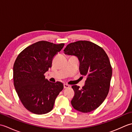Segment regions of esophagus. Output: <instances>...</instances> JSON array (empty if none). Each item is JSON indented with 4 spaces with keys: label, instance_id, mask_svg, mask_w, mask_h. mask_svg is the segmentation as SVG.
Here are the masks:
<instances>
[{
    "label": "esophagus",
    "instance_id": "esophagus-1",
    "mask_svg": "<svg viewBox=\"0 0 132 132\" xmlns=\"http://www.w3.org/2000/svg\"><path fill=\"white\" fill-rule=\"evenodd\" d=\"M63 86H64V88H68L70 87V86L69 85H67V84H64Z\"/></svg>",
    "mask_w": 132,
    "mask_h": 132
}]
</instances>
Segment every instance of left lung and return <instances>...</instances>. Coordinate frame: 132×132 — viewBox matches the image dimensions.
<instances>
[{
  "label": "left lung",
  "mask_w": 132,
  "mask_h": 132,
  "mask_svg": "<svg viewBox=\"0 0 132 132\" xmlns=\"http://www.w3.org/2000/svg\"><path fill=\"white\" fill-rule=\"evenodd\" d=\"M63 52L78 57L80 73L87 77L82 88L72 86L75 94L71 105L78 111L90 112L102 104L109 92L112 74L109 58L102 47L88 41L69 44Z\"/></svg>",
  "instance_id": "obj_1"
}]
</instances>
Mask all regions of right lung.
Wrapping results in <instances>:
<instances>
[{"label": "right lung", "instance_id": "add662e5", "mask_svg": "<svg viewBox=\"0 0 132 132\" xmlns=\"http://www.w3.org/2000/svg\"><path fill=\"white\" fill-rule=\"evenodd\" d=\"M64 44L41 41L24 49L13 64V85L27 110L36 114L51 111L56 97L63 88L60 82L52 83L44 74L52 68L53 59Z\"/></svg>", "mask_w": 132, "mask_h": 132}]
</instances>
